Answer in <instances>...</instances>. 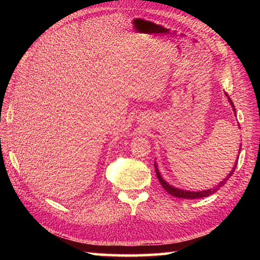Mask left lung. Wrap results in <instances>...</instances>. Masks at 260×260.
<instances>
[{
	"instance_id": "8db88e82",
	"label": "left lung",
	"mask_w": 260,
	"mask_h": 260,
	"mask_svg": "<svg viewBox=\"0 0 260 260\" xmlns=\"http://www.w3.org/2000/svg\"><path fill=\"white\" fill-rule=\"evenodd\" d=\"M225 95H226V98H228V100H229V102H230V104H231V106H232V109H233V112H234V114H235V108H234V105H233V103H232V101H231V99L229 98V95H228L226 93H224ZM237 115V114H235ZM240 127V125H239ZM241 146H242V144H240V149L239 151H241ZM238 159L239 158H237V160H235V164H234V166H233V168H232V170L230 171V174L228 175L221 182H220L217 186H215L214 188H208V190H205V191H199V192H195V191H186V190H182V188H179V187H175V186H172V185H170L166 180H165L162 177H161V175H160V172H159V170H158V167H157V164H156V161H155V164H154V166H155V171H156V176H157V178H158V180H159V183L161 184V186L165 188V190H166L170 195H172V196H176V198H179V199H190V200H195V199H202V198H206V196H209V195H211V194H214L215 192H217L220 187L221 186H223L224 184H225V182L228 180H229V178L233 175V172H234V170H235V168H237V165H238Z\"/></svg>"
}]
</instances>
